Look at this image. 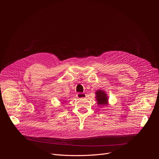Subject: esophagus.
Segmentation results:
<instances>
[{
	"instance_id": "obj_1",
	"label": "esophagus",
	"mask_w": 159,
	"mask_h": 159,
	"mask_svg": "<svg viewBox=\"0 0 159 159\" xmlns=\"http://www.w3.org/2000/svg\"><path fill=\"white\" fill-rule=\"evenodd\" d=\"M77 97L79 99H84L87 97L86 94H84V93H79L77 94Z\"/></svg>"
}]
</instances>
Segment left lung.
<instances>
[{
    "label": "left lung",
    "instance_id": "obj_1",
    "mask_svg": "<svg viewBox=\"0 0 159 159\" xmlns=\"http://www.w3.org/2000/svg\"><path fill=\"white\" fill-rule=\"evenodd\" d=\"M96 99L98 106L108 105L109 98L104 90H97L96 92Z\"/></svg>",
    "mask_w": 159,
    "mask_h": 159
}]
</instances>
